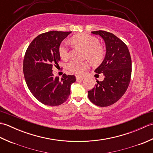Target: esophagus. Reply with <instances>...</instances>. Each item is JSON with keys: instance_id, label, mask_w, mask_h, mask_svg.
I'll return each mask as SVG.
<instances>
[{"instance_id": "1", "label": "esophagus", "mask_w": 153, "mask_h": 153, "mask_svg": "<svg viewBox=\"0 0 153 153\" xmlns=\"http://www.w3.org/2000/svg\"><path fill=\"white\" fill-rule=\"evenodd\" d=\"M84 79V77L83 76H76V79L77 81H82Z\"/></svg>"}]
</instances>
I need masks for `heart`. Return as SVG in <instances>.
Instances as JSON below:
<instances>
[{"label": "heart", "mask_w": 153, "mask_h": 153, "mask_svg": "<svg viewBox=\"0 0 153 153\" xmlns=\"http://www.w3.org/2000/svg\"><path fill=\"white\" fill-rule=\"evenodd\" d=\"M71 41L85 49L84 57L87 58L93 64H99L105 56V50L99 43L98 39L87 33H80L74 35ZM58 53L63 59H66L70 55V51L66 41H62L58 47ZM67 69L76 74H82L84 71L88 69L89 64L87 62H79L71 60L66 64Z\"/></svg>", "instance_id": "heart-1"}]
</instances>
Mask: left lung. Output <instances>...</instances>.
Returning <instances> with one entry per match:
<instances>
[{
	"mask_svg": "<svg viewBox=\"0 0 153 153\" xmlns=\"http://www.w3.org/2000/svg\"><path fill=\"white\" fill-rule=\"evenodd\" d=\"M105 42L106 53L102 64L95 70L103 74L102 82L97 81L88 91L89 100L95 105L105 107L116 102L124 95L131 76V59L127 45L113 33L105 31H92ZM98 75V74H96Z\"/></svg>",
	"mask_w": 153,
	"mask_h": 153,
	"instance_id": "obj_1",
	"label": "left lung"
}]
</instances>
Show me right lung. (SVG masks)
Instances as JSON below:
<instances>
[{"label":"right lung","mask_w":153,"mask_h":153,"mask_svg":"<svg viewBox=\"0 0 153 153\" xmlns=\"http://www.w3.org/2000/svg\"><path fill=\"white\" fill-rule=\"evenodd\" d=\"M71 31H51L39 35L25 52L23 71L29 89L41 103L58 106L66 101L70 86L76 81L74 75L64 74L62 79L54 77L53 66H58V47Z\"/></svg>","instance_id":"right-lung-1"}]
</instances>
